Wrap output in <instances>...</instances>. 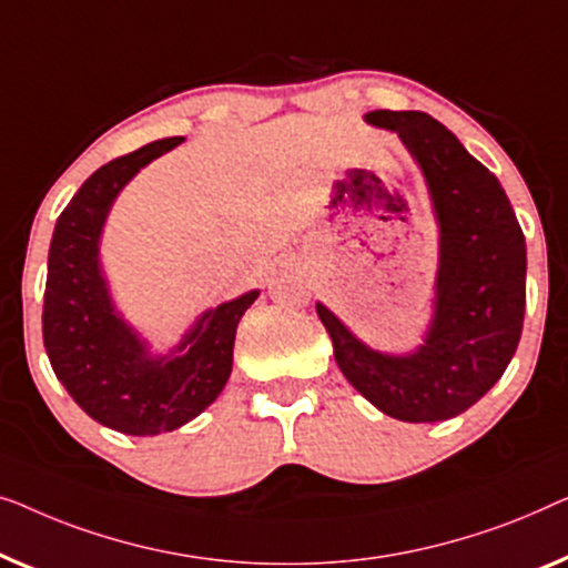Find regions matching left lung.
<instances>
[{
	"label": "left lung",
	"mask_w": 568,
	"mask_h": 568,
	"mask_svg": "<svg viewBox=\"0 0 568 568\" xmlns=\"http://www.w3.org/2000/svg\"><path fill=\"white\" fill-rule=\"evenodd\" d=\"M425 174L440 226V270L425 345L388 355L363 345L324 303L345 378L388 417L443 422L474 406L513 361L525 318V236L499 180L443 123L419 110H373Z\"/></svg>",
	"instance_id": "8db88e82"
}]
</instances>
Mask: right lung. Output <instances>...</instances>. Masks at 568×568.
<instances>
[{
  "label": "right lung",
  "instance_id": "1",
  "mask_svg": "<svg viewBox=\"0 0 568 568\" xmlns=\"http://www.w3.org/2000/svg\"><path fill=\"white\" fill-rule=\"evenodd\" d=\"M185 141L146 143L100 166L63 207L48 252L43 345L55 378L94 422L123 435L172 433L226 386L239 318L260 291L207 308L170 355H151L110 301L100 236L118 193L151 159Z\"/></svg>",
  "mask_w": 568,
  "mask_h": 568
}]
</instances>
